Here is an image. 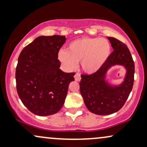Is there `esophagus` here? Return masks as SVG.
<instances>
[{"mask_svg": "<svg viewBox=\"0 0 147 147\" xmlns=\"http://www.w3.org/2000/svg\"><path fill=\"white\" fill-rule=\"evenodd\" d=\"M75 81H81V75H80V74H79V73L75 74Z\"/></svg>", "mask_w": 147, "mask_h": 147, "instance_id": "obj_1", "label": "esophagus"}]
</instances>
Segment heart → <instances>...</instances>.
<instances>
[{
	"instance_id": "b5f03b06",
	"label": "heart",
	"mask_w": 147,
	"mask_h": 147,
	"mask_svg": "<svg viewBox=\"0 0 147 147\" xmlns=\"http://www.w3.org/2000/svg\"><path fill=\"white\" fill-rule=\"evenodd\" d=\"M111 45L105 38H83L69 44L66 51H61L58 57L69 70H73L81 61L85 72L93 74L105 64L111 53Z\"/></svg>"
}]
</instances>
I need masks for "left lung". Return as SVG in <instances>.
<instances>
[{"label": "left lung", "instance_id": "1", "mask_svg": "<svg viewBox=\"0 0 147 147\" xmlns=\"http://www.w3.org/2000/svg\"><path fill=\"white\" fill-rule=\"evenodd\" d=\"M114 49L105 64L99 70L90 75H81L80 92L90 112L97 115L112 114L120 110L128 98L133 88L135 66L129 49L117 39L108 37ZM123 65L126 69L123 82L111 84L107 80V73L112 66Z\"/></svg>", "mask_w": 147, "mask_h": 147}]
</instances>
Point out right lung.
Here are the masks:
<instances>
[{
    "instance_id": "right-lung-1",
    "label": "right lung",
    "mask_w": 147,
    "mask_h": 147,
    "mask_svg": "<svg viewBox=\"0 0 147 147\" xmlns=\"http://www.w3.org/2000/svg\"><path fill=\"white\" fill-rule=\"evenodd\" d=\"M64 35L39 36L21 51L16 70V89L24 105L40 116L61 109L75 73L63 72L58 52Z\"/></svg>"
}]
</instances>
